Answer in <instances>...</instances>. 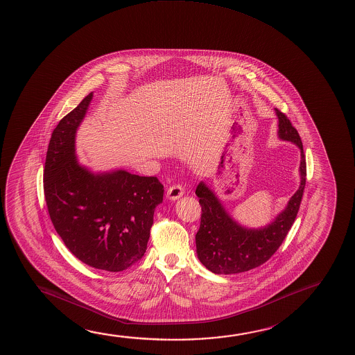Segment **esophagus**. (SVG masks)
I'll use <instances>...</instances> for the list:
<instances>
[{
	"label": "esophagus",
	"mask_w": 355,
	"mask_h": 355,
	"mask_svg": "<svg viewBox=\"0 0 355 355\" xmlns=\"http://www.w3.org/2000/svg\"><path fill=\"white\" fill-rule=\"evenodd\" d=\"M184 194V188L180 184H173L167 189V198L171 200H175Z\"/></svg>",
	"instance_id": "obj_1"
}]
</instances>
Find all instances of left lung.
<instances>
[{"label":"left lung","mask_w":355,"mask_h":355,"mask_svg":"<svg viewBox=\"0 0 355 355\" xmlns=\"http://www.w3.org/2000/svg\"><path fill=\"white\" fill-rule=\"evenodd\" d=\"M277 110L279 137L294 142L301 150L300 188L278 218L264 229H245L230 218L224 207L204 183L196 194L202 207L200 227L196 235L199 261L215 274H236L262 266L277 252L289 234L300 209L306 184V157L300 135L289 118Z\"/></svg>","instance_id":"obj_1"}]
</instances>
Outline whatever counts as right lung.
<instances>
[{"label": "right lung", "mask_w": 355, "mask_h": 355, "mask_svg": "<svg viewBox=\"0 0 355 355\" xmlns=\"http://www.w3.org/2000/svg\"><path fill=\"white\" fill-rule=\"evenodd\" d=\"M91 99L92 93L51 134L44 196L51 223L73 256L89 267L121 272L146 252L164 184L126 171L94 175L77 164L75 132Z\"/></svg>", "instance_id": "add662e5"}]
</instances>
